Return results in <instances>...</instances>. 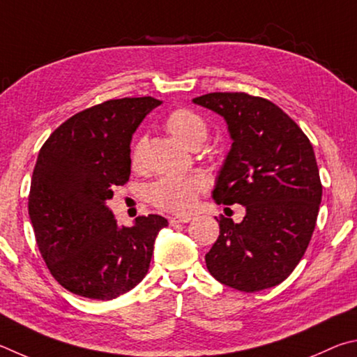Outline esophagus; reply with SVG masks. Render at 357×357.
<instances>
[{
    "label": "esophagus",
    "mask_w": 357,
    "mask_h": 357,
    "mask_svg": "<svg viewBox=\"0 0 357 357\" xmlns=\"http://www.w3.org/2000/svg\"><path fill=\"white\" fill-rule=\"evenodd\" d=\"M191 218L190 216H172L169 218V224L171 226H178V224H185V222H190Z\"/></svg>",
    "instance_id": "esophagus-1"
}]
</instances>
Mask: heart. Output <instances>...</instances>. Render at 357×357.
<instances>
[{
    "label": "heart",
    "instance_id": "b5f03b06",
    "mask_svg": "<svg viewBox=\"0 0 357 357\" xmlns=\"http://www.w3.org/2000/svg\"><path fill=\"white\" fill-rule=\"evenodd\" d=\"M166 130L186 147H201L208 136V125L199 112L178 108L174 109L165 121ZM144 141H137L130 153L133 169H139L142 162ZM205 190V180L201 175L185 177H162L149 188V201L161 210L172 213H185L195 207L197 197Z\"/></svg>",
    "mask_w": 357,
    "mask_h": 357
}]
</instances>
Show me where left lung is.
Returning <instances> with one entry per match:
<instances>
[{
	"label": "left lung",
	"instance_id": "left-lung-1",
	"mask_svg": "<svg viewBox=\"0 0 357 357\" xmlns=\"http://www.w3.org/2000/svg\"><path fill=\"white\" fill-rule=\"evenodd\" d=\"M192 103L227 123L232 147L218 174L216 204H240L241 222L220 221V236L205 254L211 276L252 293L282 282L303 259L314 234L321 182L307 136L266 98L211 92Z\"/></svg>",
	"mask_w": 357,
	"mask_h": 357
}]
</instances>
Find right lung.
I'll use <instances>...</instances> for the list:
<instances>
[{"instance_id":"right-lung-1","label":"right lung","mask_w":357,"mask_h":357,"mask_svg":"<svg viewBox=\"0 0 357 357\" xmlns=\"http://www.w3.org/2000/svg\"><path fill=\"white\" fill-rule=\"evenodd\" d=\"M160 105L153 97H127L92 106L56 128L37 156L31 224L50 273L75 295L117 298L149 271L167 220L137 216L133 227L119 226L106 201L127 183L131 137Z\"/></svg>"}]
</instances>
